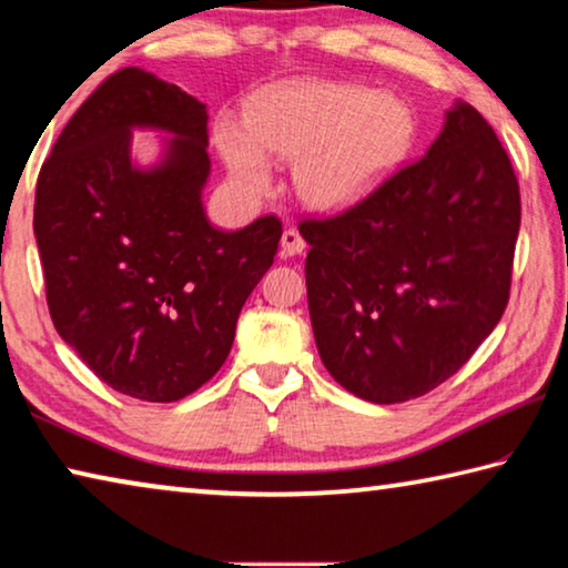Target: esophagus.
<instances>
[{
  "label": "esophagus",
  "instance_id": "obj_1",
  "mask_svg": "<svg viewBox=\"0 0 568 568\" xmlns=\"http://www.w3.org/2000/svg\"><path fill=\"white\" fill-rule=\"evenodd\" d=\"M306 248V241L302 239V234L296 229H286L282 234V254L284 256H296V254H304Z\"/></svg>",
  "mask_w": 568,
  "mask_h": 568
}]
</instances>
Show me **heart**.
Here are the masks:
<instances>
[{
    "mask_svg": "<svg viewBox=\"0 0 568 568\" xmlns=\"http://www.w3.org/2000/svg\"><path fill=\"white\" fill-rule=\"evenodd\" d=\"M415 120L403 102L342 82H292L264 92L248 123L223 115L216 145L234 179L262 193L272 183L266 153L296 161L294 185L317 209L359 201L403 161Z\"/></svg>",
    "mask_w": 568,
    "mask_h": 568,
    "instance_id": "b5f03b06",
    "label": "heart"
}]
</instances>
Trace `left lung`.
<instances>
[{
	"instance_id": "1",
	"label": "left lung",
	"mask_w": 568,
	"mask_h": 568,
	"mask_svg": "<svg viewBox=\"0 0 568 568\" xmlns=\"http://www.w3.org/2000/svg\"><path fill=\"white\" fill-rule=\"evenodd\" d=\"M520 193L506 148L473 105L427 153L334 216L300 221L324 367L367 403L423 397L453 377L510 296Z\"/></svg>"
}]
</instances>
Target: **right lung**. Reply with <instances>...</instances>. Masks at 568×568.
I'll return each mask as SVG.
<instances>
[{
	"instance_id": "add662e5",
	"label": "right lung",
	"mask_w": 568,
	"mask_h": 568,
	"mask_svg": "<svg viewBox=\"0 0 568 568\" xmlns=\"http://www.w3.org/2000/svg\"><path fill=\"white\" fill-rule=\"evenodd\" d=\"M176 138L155 172L129 163V128ZM206 105L141 68L108 74L42 163L34 236L60 337L118 393L175 403L216 375L236 320L274 264V213L213 229L201 206Z\"/></svg>"
}]
</instances>
